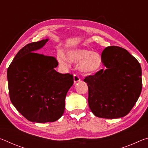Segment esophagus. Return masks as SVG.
Masks as SVG:
<instances>
[{"label": "esophagus", "instance_id": "1", "mask_svg": "<svg viewBox=\"0 0 148 148\" xmlns=\"http://www.w3.org/2000/svg\"><path fill=\"white\" fill-rule=\"evenodd\" d=\"M79 80H80V78H79L78 75H77V74H75L74 75V83H76V82H79Z\"/></svg>", "mask_w": 148, "mask_h": 148}]
</instances>
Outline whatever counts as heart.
<instances>
[{
	"label": "heart",
	"instance_id": "heart-1",
	"mask_svg": "<svg viewBox=\"0 0 148 148\" xmlns=\"http://www.w3.org/2000/svg\"><path fill=\"white\" fill-rule=\"evenodd\" d=\"M57 59L62 64L69 62L78 63L79 71L86 74H91L98 71L101 64V57L98 53L83 48H74L66 52V57L60 54Z\"/></svg>",
	"mask_w": 148,
	"mask_h": 148
}]
</instances>
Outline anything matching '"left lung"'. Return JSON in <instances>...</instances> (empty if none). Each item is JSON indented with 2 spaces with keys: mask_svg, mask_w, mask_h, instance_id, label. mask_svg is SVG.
<instances>
[{
  "mask_svg": "<svg viewBox=\"0 0 148 148\" xmlns=\"http://www.w3.org/2000/svg\"><path fill=\"white\" fill-rule=\"evenodd\" d=\"M106 69L84 79L88 86V104L95 116L119 118L128 114L142 91V69L128 51L108 46L101 55Z\"/></svg>",
  "mask_w": 148,
  "mask_h": 148,
  "instance_id": "obj_1",
  "label": "left lung"
}]
</instances>
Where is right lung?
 I'll return each instance as SVG.
<instances>
[{
    "label": "right lung",
    "instance_id": "obj_1",
    "mask_svg": "<svg viewBox=\"0 0 148 148\" xmlns=\"http://www.w3.org/2000/svg\"><path fill=\"white\" fill-rule=\"evenodd\" d=\"M48 39L27 44L7 71L10 99L22 116L32 122H53L64 111L65 97L73 85V75L55 68L54 57L36 53Z\"/></svg>",
    "mask_w": 148,
    "mask_h": 148
}]
</instances>
